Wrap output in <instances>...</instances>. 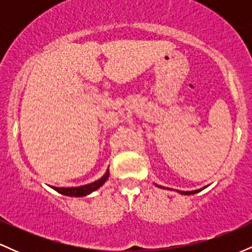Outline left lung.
<instances>
[{"instance_id": "left-lung-1", "label": "left lung", "mask_w": 252, "mask_h": 252, "mask_svg": "<svg viewBox=\"0 0 252 252\" xmlns=\"http://www.w3.org/2000/svg\"><path fill=\"white\" fill-rule=\"evenodd\" d=\"M204 189H195V190H189V192H184V190H179V192L181 193V194H195V193H198V192H200V190H202Z\"/></svg>"}]
</instances>
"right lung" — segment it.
<instances>
[{"instance_id": "add662e5", "label": "right lung", "mask_w": 252, "mask_h": 252, "mask_svg": "<svg viewBox=\"0 0 252 252\" xmlns=\"http://www.w3.org/2000/svg\"><path fill=\"white\" fill-rule=\"evenodd\" d=\"M109 175H110V172L108 169L102 178L98 179L97 181L91 182V184L89 185H84V186H79V187H66V189H63V187H60V189L59 187H53V189H56L57 192L62 193V194L67 195V196H85L90 194L91 192H94V190L99 189L104 182L108 180Z\"/></svg>"}]
</instances>
